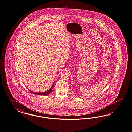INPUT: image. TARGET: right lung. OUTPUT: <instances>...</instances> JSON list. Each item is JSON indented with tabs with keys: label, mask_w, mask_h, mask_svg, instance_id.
I'll return each instance as SVG.
<instances>
[{
	"label": "right lung",
	"mask_w": 132,
	"mask_h": 132,
	"mask_svg": "<svg viewBox=\"0 0 132 132\" xmlns=\"http://www.w3.org/2000/svg\"><path fill=\"white\" fill-rule=\"evenodd\" d=\"M54 83H53L52 86L51 88V89H50L49 90H48V91H47V92H43V93H35V92H34L30 91V90H29V89H28V90H29V91H30L31 93H32V94H35V95H42V96H47V95H48V94H49L52 91V89H53V86H54Z\"/></svg>",
	"instance_id": "1"
}]
</instances>
